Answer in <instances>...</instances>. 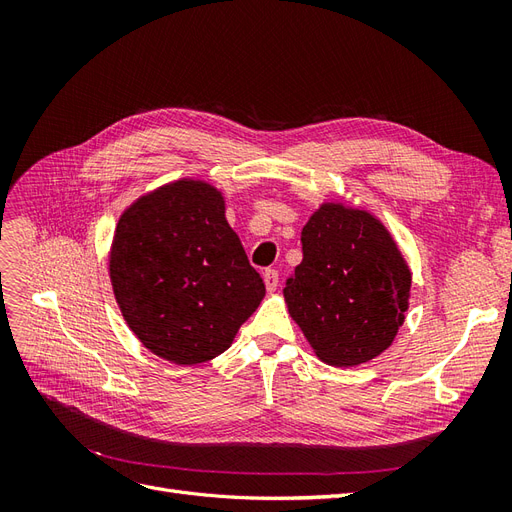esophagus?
I'll list each match as a JSON object with an SVG mask.
<instances>
[{
  "label": "esophagus",
  "instance_id": "1",
  "mask_svg": "<svg viewBox=\"0 0 512 512\" xmlns=\"http://www.w3.org/2000/svg\"><path fill=\"white\" fill-rule=\"evenodd\" d=\"M262 280H265L267 290L273 292L277 288V284H280V273H277L275 269H267L265 273H262Z\"/></svg>",
  "mask_w": 512,
  "mask_h": 512
}]
</instances>
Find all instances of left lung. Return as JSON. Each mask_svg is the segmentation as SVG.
Returning a JSON list of instances; mask_svg holds the SVG:
<instances>
[{"mask_svg":"<svg viewBox=\"0 0 512 512\" xmlns=\"http://www.w3.org/2000/svg\"><path fill=\"white\" fill-rule=\"evenodd\" d=\"M303 260L286 280L292 320L324 363L350 367L393 344L410 271L374 215L322 205L301 232Z\"/></svg>","mask_w":512,"mask_h":512,"instance_id":"left-lung-1","label":"left lung"}]
</instances>
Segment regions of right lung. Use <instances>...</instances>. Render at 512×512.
<instances>
[{
	"instance_id": "1",
	"label": "right lung",
	"mask_w": 512,
	"mask_h": 512,
	"mask_svg": "<svg viewBox=\"0 0 512 512\" xmlns=\"http://www.w3.org/2000/svg\"><path fill=\"white\" fill-rule=\"evenodd\" d=\"M111 282L134 335L177 365L228 350L265 297V282L224 218L222 194L192 179L138 198L121 215Z\"/></svg>"
}]
</instances>
